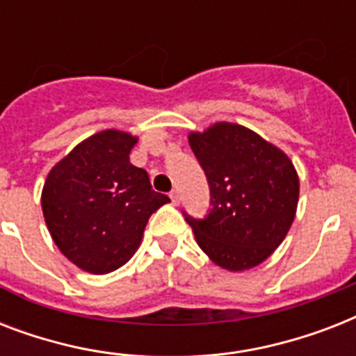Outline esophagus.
I'll use <instances>...</instances> for the list:
<instances>
[{
	"label": "esophagus",
	"instance_id": "34e87169",
	"mask_svg": "<svg viewBox=\"0 0 356 356\" xmlns=\"http://www.w3.org/2000/svg\"><path fill=\"white\" fill-rule=\"evenodd\" d=\"M170 197H172L173 205H179V203H181V192H179V190H172V192H170Z\"/></svg>",
	"mask_w": 356,
	"mask_h": 356
}]
</instances>
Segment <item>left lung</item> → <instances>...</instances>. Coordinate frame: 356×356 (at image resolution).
I'll return each instance as SVG.
<instances>
[{"instance_id":"1","label":"left lung","mask_w":356,"mask_h":356,"mask_svg":"<svg viewBox=\"0 0 356 356\" xmlns=\"http://www.w3.org/2000/svg\"><path fill=\"white\" fill-rule=\"evenodd\" d=\"M188 144L211 186V212L186 216L203 253L229 271L262 264L292 227L299 177L277 145L238 123L192 131Z\"/></svg>"}]
</instances>
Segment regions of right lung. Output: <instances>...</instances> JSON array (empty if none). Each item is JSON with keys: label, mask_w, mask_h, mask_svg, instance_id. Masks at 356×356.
<instances>
[{"label": "right lung", "mask_w": 356, "mask_h": 356, "mask_svg": "<svg viewBox=\"0 0 356 356\" xmlns=\"http://www.w3.org/2000/svg\"><path fill=\"white\" fill-rule=\"evenodd\" d=\"M136 136L105 129L77 144L51 168L42 212L60 253L88 273H111L138 249L147 220L170 197L151 188L129 162Z\"/></svg>", "instance_id": "1"}]
</instances>
